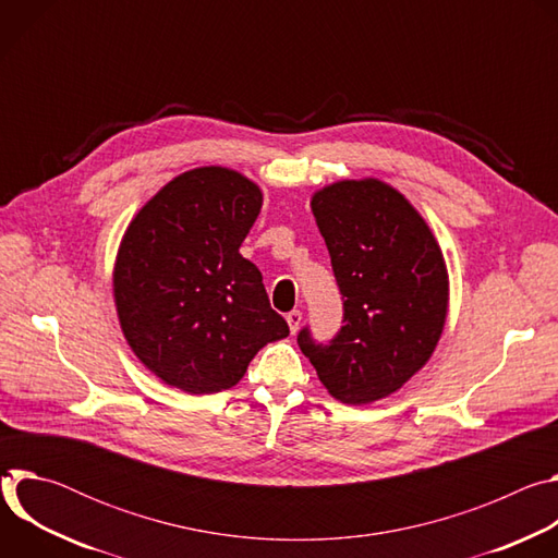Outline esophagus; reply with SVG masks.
<instances>
[{"mask_svg":"<svg viewBox=\"0 0 558 558\" xmlns=\"http://www.w3.org/2000/svg\"><path fill=\"white\" fill-rule=\"evenodd\" d=\"M287 323H289L291 333H295V331L300 329V323H302V311H298V308L289 311V313H287Z\"/></svg>","mask_w":558,"mask_h":558,"instance_id":"1","label":"esophagus"}]
</instances>
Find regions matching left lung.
Segmentation results:
<instances>
[{
  "mask_svg": "<svg viewBox=\"0 0 558 558\" xmlns=\"http://www.w3.org/2000/svg\"><path fill=\"white\" fill-rule=\"evenodd\" d=\"M344 300L329 344L298 333L300 351L344 404L402 388L433 355L448 313V271L435 235L404 194L377 179L338 181L311 196Z\"/></svg>",
  "mask_w": 558,
  "mask_h": 558,
  "instance_id": "obj_1",
  "label": "left lung"
}]
</instances>
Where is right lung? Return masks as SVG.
<instances>
[{
	"mask_svg": "<svg viewBox=\"0 0 558 558\" xmlns=\"http://www.w3.org/2000/svg\"><path fill=\"white\" fill-rule=\"evenodd\" d=\"M263 207L260 187L229 168H196L158 190L132 218L112 291L134 355L192 395L235 386L254 355L289 336L263 274L241 245Z\"/></svg>",
	"mask_w": 558,
	"mask_h": 558,
	"instance_id": "obj_1",
	"label": "right lung"
}]
</instances>
